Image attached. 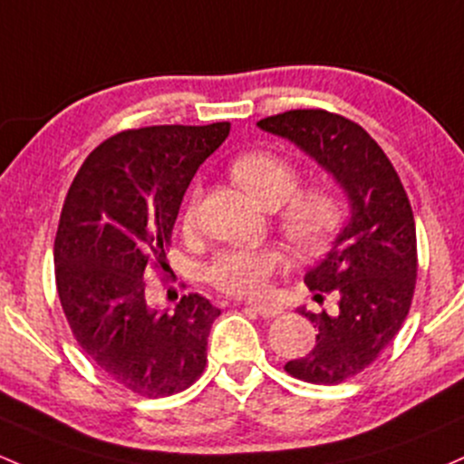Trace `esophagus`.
I'll return each mask as SVG.
<instances>
[{
    "label": "esophagus",
    "mask_w": 464,
    "mask_h": 464,
    "mask_svg": "<svg viewBox=\"0 0 464 464\" xmlns=\"http://www.w3.org/2000/svg\"><path fill=\"white\" fill-rule=\"evenodd\" d=\"M251 308L256 310L259 317H264V319L277 317V314L284 313L282 306H277V304H251Z\"/></svg>",
    "instance_id": "34e87169"
}]
</instances>
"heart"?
<instances>
[{
    "instance_id": "obj_1",
    "label": "heart",
    "mask_w": 464,
    "mask_h": 464,
    "mask_svg": "<svg viewBox=\"0 0 464 464\" xmlns=\"http://www.w3.org/2000/svg\"><path fill=\"white\" fill-rule=\"evenodd\" d=\"M233 180L242 187L257 205L277 208L279 228L290 246L297 253L310 256L322 251L333 237L341 220V202L337 193L325 187L297 189L299 174L282 156L271 151H251L233 162ZM198 220V193H193L182 213V224L191 228ZM284 266V256L275 246L228 248L207 268V279L222 293L236 297H264L271 290V277Z\"/></svg>"
}]
</instances>
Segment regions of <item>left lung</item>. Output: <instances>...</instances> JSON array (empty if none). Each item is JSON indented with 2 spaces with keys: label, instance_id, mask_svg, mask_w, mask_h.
I'll return each instance as SVG.
<instances>
[{
  "label": "left lung",
  "instance_id": "8db88e82",
  "mask_svg": "<svg viewBox=\"0 0 464 464\" xmlns=\"http://www.w3.org/2000/svg\"><path fill=\"white\" fill-rule=\"evenodd\" d=\"M257 127L313 158L348 198V220L304 277L310 290H334L339 313L297 308L319 328L317 341L306 356L284 365L308 383H341L372 363L410 313L419 268L414 213L390 158L353 121L324 110H290Z\"/></svg>",
  "mask_w": 464,
  "mask_h": 464
}]
</instances>
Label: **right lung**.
<instances>
[{
  "instance_id": "add662e5",
  "label": "right lung",
  "mask_w": 464,
  "mask_h": 464,
  "mask_svg": "<svg viewBox=\"0 0 464 464\" xmlns=\"http://www.w3.org/2000/svg\"><path fill=\"white\" fill-rule=\"evenodd\" d=\"M231 123L156 125L101 142L70 185L54 240L61 306L83 353L140 396L189 388L220 310L189 293L151 308L145 273L165 266L182 196Z\"/></svg>"
}]
</instances>
